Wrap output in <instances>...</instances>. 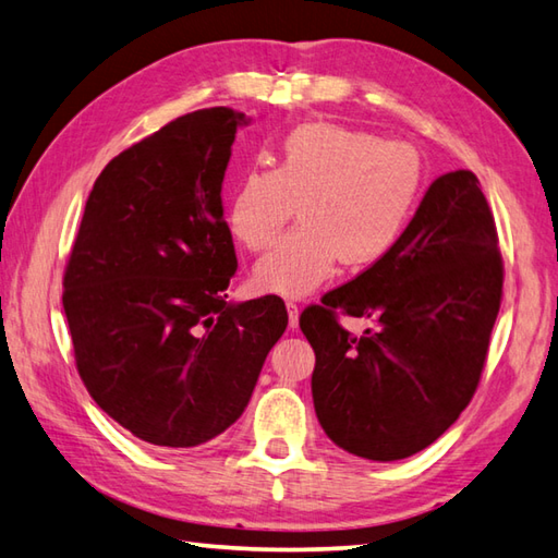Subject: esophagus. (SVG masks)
<instances>
[{
    "label": "esophagus",
    "mask_w": 558,
    "mask_h": 558,
    "mask_svg": "<svg viewBox=\"0 0 558 558\" xmlns=\"http://www.w3.org/2000/svg\"><path fill=\"white\" fill-rule=\"evenodd\" d=\"M288 316H290V319H288L290 329L294 331V329H298V324H300V307L294 302H288Z\"/></svg>",
    "instance_id": "esophagus-1"
}]
</instances>
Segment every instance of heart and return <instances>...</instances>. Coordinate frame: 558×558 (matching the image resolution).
<instances>
[{
    "instance_id": "obj_1",
    "label": "heart",
    "mask_w": 558,
    "mask_h": 558,
    "mask_svg": "<svg viewBox=\"0 0 558 558\" xmlns=\"http://www.w3.org/2000/svg\"><path fill=\"white\" fill-rule=\"evenodd\" d=\"M421 151L338 123H307L286 135L276 163L251 167L227 203L239 244L268 248L300 210V227L254 268L264 292L302 298L329 280L338 260L365 268L385 258L407 232L423 193Z\"/></svg>"
}]
</instances>
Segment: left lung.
Masks as SVG:
<instances>
[{
  "mask_svg": "<svg viewBox=\"0 0 558 558\" xmlns=\"http://www.w3.org/2000/svg\"><path fill=\"white\" fill-rule=\"evenodd\" d=\"M500 300L504 256L486 195L472 171L445 173L385 258L300 316L324 433L375 462L438 440L478 387ZM341 313L378 326L353 337Z\"/></svg>",
  "mask_w": 558,
  "mask_h": 558,
  "instance_id": "left-lung-1",
  "label": "left lung"
}]
</instances>
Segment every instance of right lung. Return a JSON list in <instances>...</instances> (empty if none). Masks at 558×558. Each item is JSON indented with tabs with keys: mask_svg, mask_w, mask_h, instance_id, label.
I'll use <instances>...</instances> for the list:
<instances>
[{
	"mask_svg": "<svg viewBox=\"0 0 558 558\" xmlns=\"http://www.w3.org/2000/svg\"><path fill=\"white\" fill-rule=\"evenodd\" d=\"M244 113H185L106 163L62 278L74 363L116 423L195 447L242 416L288 326L278 294L229 304L222 181Z\"/></svg>",
	"mask_w": 558,
	"mask_h": 558,
	"instance_id": "1",
	"label": "right lung"
}]
</instances>
